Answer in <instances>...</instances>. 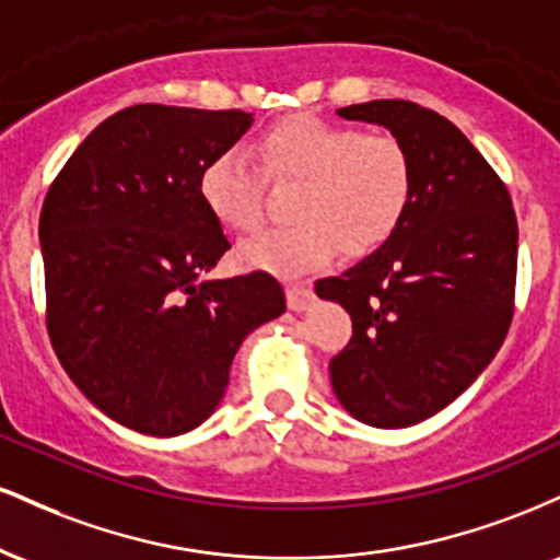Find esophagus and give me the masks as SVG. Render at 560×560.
Wrapping results in <instances>:
<instances>
[{
	"mask_svg": "<svg viewBox=\"0 0 560 560\" xmlns=\"http://www.w3.org/2000/svg\"><path fill=\"white\" fill-rule=\"evenodd\" d=\"M313 300V292L307 284H289L287 287V305L292 307V311H305L307 305H311Z\"/></svg>",
	"mask_w": 560,
	"mask_h": 560,
	"instance_id": "esophagus-1",
	"label": "esophagus"
}]
</instances>
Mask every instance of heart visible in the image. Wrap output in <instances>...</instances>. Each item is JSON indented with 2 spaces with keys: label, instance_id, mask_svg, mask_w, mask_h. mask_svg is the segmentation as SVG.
Masks as SVG:
<instances>
[{
  "label": "heart",
  "instance_id": "b5f03b06",
  "mask_svg": "<svg viewBox=\"0 0 560 560\" xmlns=\"http://www.w3.org/2000/svg\"><path fill=\"white\" fill-rule=\"evenodd\" d=\"M258 155L271 182L300 189L289 205L294 223L242 247L249 268L294 276L329 262L337 247L345 255L371 253L395 234L413 199V158L392 133L294 115L262 133ZM199 197L240 234L266 223V178L240 147L205 163Z\"/></svg>",
  "mask_w": 560,
  "mask_h": 560
}]
</instances>
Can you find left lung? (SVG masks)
Instances as JSON below:
<instances>
[{"instance_id":"left-lung-1","label":"left lung","mask_w":560,"mask_h":560,"mask_svg":"<svg viewBox=\"0 0 560 560\" xmlns=\"http://www.w3.org/2000/svg\"><path fill=\"white\" fill-rule=\"evenodd\" d=\"M337 113L389 128L413 158L416 186L382 249L316 281L318 298L352 318L331 387L369 427H413L471 387L511 329L516 213L503 178L440 113L408 100Z\"/></svg>"}]
</instances>
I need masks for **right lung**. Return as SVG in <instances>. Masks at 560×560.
<instances>
[{
	"label": "right lung",
	"mask_w": 560,
	"mask_h": 560,
	"mask_svg": "<svg viewBox=\"0 0 560 560\" xmlns=\"http://www.w3.org/2000/svg\"><path fill=\"white\" fill-rule=\"evenodd\" d=\"M249 126L242 110L126 107L81 141L44 197L49 339L75 387L133 432L199 427L244 337L287 307L266 271L202 279L231 244L199 173Z\"/></svg>",
	"instance_id": "add662e5"
}]
</instances>
